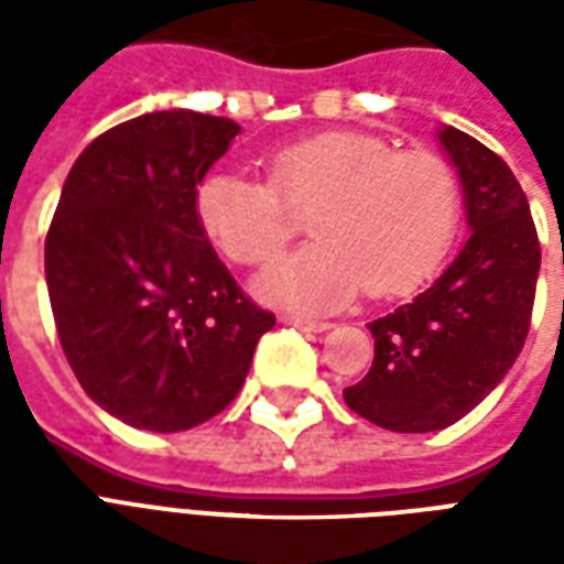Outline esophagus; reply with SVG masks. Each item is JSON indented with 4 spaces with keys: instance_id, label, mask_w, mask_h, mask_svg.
<instances>
[{
    "instance_id": "34e87169",
    "label": "esophagus",
    "mask_w": 564,
    "mask_h": 564,
    "mask_svg": "<svg viewBox=\"0 0 564 564\" xmlns=\"http://www.w3.org/2000/svg\"><path fill=\"white\" fill-rule=\"evenodd\" d=\"M281 319L286 323V326H295V329H302V332H326L332 326V323H326V319L299 317V314H283Z\"/></svg>"
}]
</instances>
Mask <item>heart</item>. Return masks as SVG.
Wrapping results in <instances>:
<instances>
[{"instance_id":"1","label":"heart","mask_w":564,"mask_h":564,"mask_svg":"<svg viewBox=\"0 0 564 564\" xmlns=\"http://www.w3.org/2000/svg\"><path fill=\"white\" fill-rule=\"evenodd\" d=\"M311 241L274 262L257 290L299 311H329L362 286L375 299L416 290L441 265L462 217L456 169L432 150H395L371 132H319L269 156V181L217 169L196 186L202 232L238 265H265L299 232Z\"/></svg>"}]
</instances>
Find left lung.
<instances>
[{"mask_svg":"<svg viewBox=\"0 0 564 564\" xmlns=\"http://www.w3.org/2000/svg\"><path fill=\"white\" fill-rule=\"evenodd\" d=\"M437 141L456 165L468 241L411 305L371 319L375 362L344 390L350 411L390 432H437L480 404L517 362L532 323L541 245L508 162L459 129Z\"/></svg>","mask_w":564,"mask_h":564,"instance_id":"obj_1","label":"left lung"}]
</instances>
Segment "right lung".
Here are the masks:
<instances>
[{
	"instance_id": "obj_1",
	"label": "right lung",
	"mask_w": 564,
	"mask_h": 564,
	"mask_svg": "<svg viewBox=\"0 0 564 564\" xmlns=\"http://www.w3.org/2000/svg\"><path fill=\"white\" fill-rule=\"evenodd\" d=\"M241 127L186 108L90 141L56 205L44 278L84 392L135 429L184 432L245 387L274 314L253 305L196 217V186Z\"/></svg>"
}]
</instances>
